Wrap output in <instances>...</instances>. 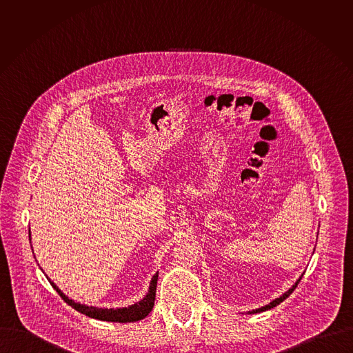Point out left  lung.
Returning a JSON list of instances; mask_svg holds the SVG:
<instances>
[{"label":"left lung","mask_w":353,"mask_h":353,"mask_svg":"<svg viewBox=\"0 0 353 353\" xmlns=\"http://www.w3.org/2000/svg\"><path fill=\"white\" fill-rule=\"evenodd\" d=\"M303 274L296 280V283L287 291V292H284L280 298H276L274 301H272V302L269 303V304H265V305H262V307H259V308H255V310H252V311H248V314H256V312H262V311H266V310H270V308H273V307H276V305H279L280 303L283 302V301H285L292 292H294V290L298 287V284H299V281L302 280Z\"/></svg>","instance_id":"left-lung-1"}]
</instances>
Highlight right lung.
Instances as JSON below:
<instances>
[{
  "mask_svg": "<svg viewBox=\"0 0 353 353\" xmlns=\"http://www.w3.org/2000/svg\"><path fill=\"white\" fill-rule=\"evenodd\" d=\"M30 241H31V230H30ZM157 276L159 273L156 272L152 277L151 283H150V290L148 294L140 301V302L134 303L132 305L128 307H121V308H101V307H94V305H87V304H81V303L74 302L72 299H69L52 281L49 279L52 288L58 292V295L68 303L69 305H72L76 311L90 316V318H95L99 321H107V322H121V323H126V322H137L144 319L153 308L154 304V296H156V284H157Z\"/></svg>",
  "mask_w": 353,
  "mask_h": 353,
  "instance_id": "1",
  "label": "right lung"
}]
</instances>
